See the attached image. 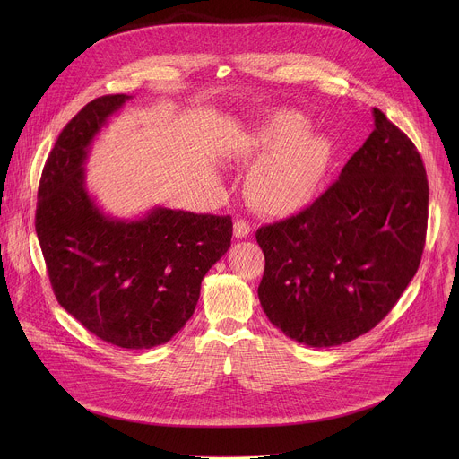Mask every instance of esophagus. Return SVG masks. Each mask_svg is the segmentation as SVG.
<instances>
[{
  "instance_id": "1",
  "label": "esophagus",
  "mask_w": 459,
  "mask_h": 459,
  "mask_svg": "<svg viewBox=\"0 0 459 459\" xmlns=\"http://www.w3.org/2000/svg\"><path fill=\"white\" fill-rule=\"evenodd\" d=\"M250 234V225H248V221H245V220H236L234 221V236L238 238V239H241V238H247Z\"/></svg>"
}]
</instances>
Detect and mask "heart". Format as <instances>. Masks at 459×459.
Listing matches in <instances>:
<instances>
[{"mask_svg": "<svg viewBox=\"0 0 459 459\" xmlns=\"http://www.w3.org/2000/svg\"><path fill=\"white\" fill-rule=\"evenodd\" d=\"M239 156L259 161L247 179L250 204L267 216H292L310 205L329 165V145L308 133V119L294 110L259 114Z\"/></svg>", "mask_w": 459, "mask_h": 459, "instance_id": "b5f03b06", "label": "heart"}]
</instances>
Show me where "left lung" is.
Here are the masks:
<instances>
[{
    "label": "left lung",
    "instance_id": "1",
    "mask_svg": "<svg viewBox=\"0 0 459 459\" xmlns=\"http://www.w3.org/2000/svg\"><path fill=\"white\" fill-rule=\"evenodd\" d=\"M374 130L336 183L296 216L257 229L259 303L285 336L336 347L368 333L414 278L427 234L420 152L372 110Z\"/></svg>",
    "mask_w": 459,
    "mask_h": 459
}]
</instances>
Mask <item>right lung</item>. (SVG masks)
Segmentation results:
<instances>
[{
    "label": "right lung",
    "instance_id": "right-lung-1",
    "mask_svg": "<svg viewBox=\"0 0 459 459\" xmlns=\"http://www.w3.org/2000/svg\"><path fill=\"white\" fill-rule=\"evenodd\" d=\"M130 98H96L65 125L41 172L36 232L57 303L100 340L140 351L190 319L205 274L230 247L232 220L165 207L119 220L96 205L89 149Z\"/></svg>",
    "mask_w": 459,
    "mask_h": 459
}]
</instances>
